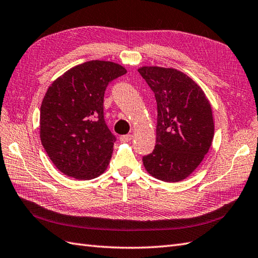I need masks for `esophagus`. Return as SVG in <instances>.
Segmentation results:
<instances>
[{
	"mask_svg": "<svg viewBox=\"0 0 258 258\" xmlns=\"http://www.w3.org/2000/svg\"><path fill=\"white\" fill-rule=\"evenodd\" d=\"M133 138H134L133 135H123V136L120 137V141L128 142V141H130V140H133Z\"/></svg>",
	"mask_w": 258,
	"mask_h": 258,
	"instance_id": "obj_1",
	"label": "esophagus"
}]
</instances>
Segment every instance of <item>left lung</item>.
Listing matches in <instances>:
<instances>
[{"label":"left lung","mask_w":258,"mask_h":258,"mask_svg":"<svg viewBox=\"0 0 258 258\" xmlns=\"http://www.w3.org/2000/svg\"><path fill=\"white\" fill-rule=\"evenodd\" d=\"M157 100V145L142 158L148 173L164 182L184 180L202 162L214 137L209 99L200 86L173 68L138 70Z\"/></svg>","instance_id":"1"}]
</instances>
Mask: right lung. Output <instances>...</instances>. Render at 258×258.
Returning a JSON list of instances; mask_svg holds the SVG:
<instances>
[{"label":"right lung","mask_w":258,"mask_h":258,"mask_svg":"<svg viewBox=\"0 0 258 258\" xmlns=\"http://www.w3.org/2000/svg\"><path fill=\"white\" fill-rule=\"evenodd\" d=\"M127 73L112 61L89 60L51 84L41 106V140L61 173L91 180L105 172L116 141L104 119L110 82Z\"/></svg>","instance_id":"right-lung-1"}]
</instances>
